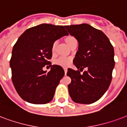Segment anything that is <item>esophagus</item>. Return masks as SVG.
Wrapping results in <instances>:
<instances>
[{"label": "esophagus", "instance_id": "obj_1", "mask_svg": "<svg viewBox=\"0 0 127 127\" xmlns=\"http://www.w3.org/2000/svg\"><path fill=\"white\" fill-rule=\"evenodd\" d=\"M64 71H65V74L66 75L67 72V69L65 68H65H64Z\"/></svg>", "mask_w": 127, "mask_h": 127}]
</instances>
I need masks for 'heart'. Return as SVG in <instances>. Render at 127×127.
<instances>
[{"instance_id": "1", "label": "heart", "mask_w": 127, "mask_h": 127, "mask_svg": "<svg viewBox=\"0 0 127 127\" xmlns=\"http://www.w3.org/2000/svg\"><path fill=\"white\" fill-rule=\"evenodd\" d=\"M75 40H75V38L73 36H67L66 38V39H65V41H66L67 44H68L69 46L73 42L75 41ZM56 45L57 41H55V42L53 43L52 51H54L55 49H56ZM71 58H69V57L67 56H60L56 60V64L63 67L68 66L69 65L71 64Z\"/></svg>"}]
</instances>
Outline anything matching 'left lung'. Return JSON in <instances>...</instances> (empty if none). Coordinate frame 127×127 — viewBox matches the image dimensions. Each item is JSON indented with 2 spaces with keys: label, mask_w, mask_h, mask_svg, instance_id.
Instances as JSON below:
<instances>
[{
  "label": "left lung",
  "mask_w": 127,
  "mask_h": 127,
  "mask_svg": "<svg viewBox=\"0 0 127 127\" xmlns=\"http://www.w3.org/2000/svg\"><path fill=\"white\" fill-rule=\"evenodd\" d=\"M65 28L79 43L73 61L78 70L67 69V75L71 79L69 93L75 103H93L105 94L111 82L115 67L113 47L103 32L87 24ZM85 68L86 71L81 74Z\"/></svg>",
  "instance_id": "8db88e82"
}]
</instances>
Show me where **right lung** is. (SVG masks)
I'll use <instances>...</instances> for the list:
<instances>
[{
	"instance_id": "right-lung-1",
	"label": "right lung",
	"mask_w": 127,
	"mask_h": 127,
	"mask_svg": "<svg viewBox=\"0 0 127 127\" xmlns=\"http://www.w3.org/2000/svg\"><path fill=\"white\" fill-rule=\"evenodd\" d=\"M64 27L42 24L26 30L14 44L10 61L12 81L24 101L40 105L52 100L65 72L60 65H52L49 60L53 43L68 35ZM46 64L51 67L48 73L43 70Z\"/></svg>"
}]
</instances>
